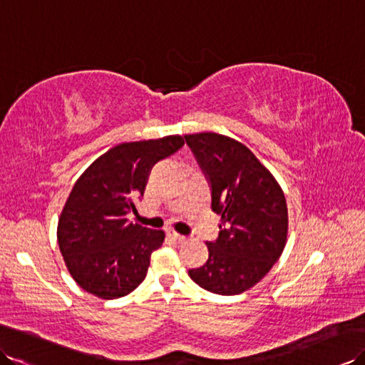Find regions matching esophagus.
I'll use <instances>...</instances> for the list:
<instances>
[{"instance_id":"34e87169","label":"esophagus","mask_w":365,"mask_h":365,"mask_svg":"<svg viewBox=\"0 0 365 365\" xmlns=\"http://www.w3.org/2000/svg\"><path fill=\"white\" fill-rule=\"evenodd\" d=\"M167 235L173 238V240H176V242H185V237L181 235V234H178L175 229H167Z\"/></svg>"}]
</instances>
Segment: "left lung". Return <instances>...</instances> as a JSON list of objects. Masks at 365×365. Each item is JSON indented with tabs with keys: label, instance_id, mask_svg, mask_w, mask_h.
Here are the masks:
<instances>
[{
	"label": "left lung",
	"instance_id": "8db88e82",
	"mask_svg": "<svg viewBox=\"0 0 365 365\" xmlns=\"http://www.w3.org/2000/svg\"><path fill=\"white\" fill-rule=\"evenodd\" d=\"M185 142L212 187V210L221 215L209 259L190 269L201 288L234 296L259 283L287 245L288 207L280 184L250 148L218 133L187 135Z\"/></svg>",
	"mask_w": 365,
	"mask_h": 365
}]
</instances>
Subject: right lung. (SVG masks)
<instances>
[{
  "instance_id": "add662e5",
  "label": "right lung",
  "mask_w": 365,
  "mask_h": 365,
  "mask_svg": "<svg viewBox=\"0 0 365 365\" xmlns=\"http://www.w3.org/2000/svg\"><path fill=\"white\" fill-rule=\"evenodd\" d=\"M184 145L182 136L123 142L80 175L60 213L57 240L71 277L101 299L130 294L145 279L165 234L130 223L152 167Z\"/></svg>"
}]
</instances>
